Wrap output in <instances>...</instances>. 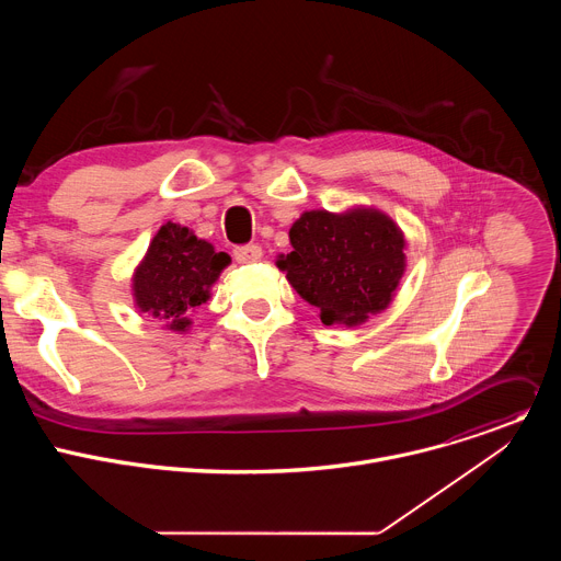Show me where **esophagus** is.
Masks as SVG:
<instances>
[{
  "mask_svg": "<svg viewBox=\"0 0 561 561\" xmlns=\"http://www.w3.org/2000/svg\"><path fill=\"white\" fill-rule=\"evenodd\" d=\"M234 260L239 264H253V262H260L262 260V249L257 244H249V247H242V249H234Z\"/></svg>",
  "mask_w": 561,
  "mask_h": 561,
  "instance_id": "obj_1",
  "label": "esophagus"
}]
</instances>
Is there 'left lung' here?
<instances>
[{
  "label": "left lung",
  "instance_id": "8db88e82",
  "mask_svg": "<svg viewBox=\"0 0 561 561\" xmlns=\"http://www.w3.org/2000/svg\"><path fill=\"white\" fill-rule=\"evenodd\" d=\"M288 237L293 251L275 264L327 327H359L386 310L407 273V234L375 206L306 210Z\"/></svg>",
  "mask_w": 561,
  "mask_h": 561
}]
</instances>
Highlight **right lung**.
I'll return each instance as SVG.
<instances>
[{
	"mask_svg": "<svg viewBox=\"0 0 561 561\" xmlns=\"http://www.w3.org/2000/svg\"><path fill=\"white\" fill-rule=\"evenodd\" d=\"M230 264L206 239L188 226L167 221L130 275V293L137 312L148 314L171 333H188L191 314L210 299V288Z\"/></svg>",
	"mask_w": 561,
	"mask_h": 561,
	"instance_id": "obj_1",
	"label": "right lung"
}]
</instances>
